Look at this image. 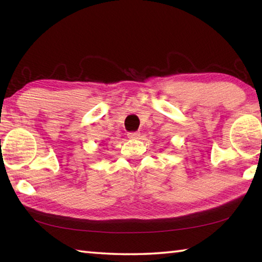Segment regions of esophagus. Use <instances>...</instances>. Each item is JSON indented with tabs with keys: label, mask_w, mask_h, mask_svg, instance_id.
<instances>
[{
	"label": "esophagus",
	"mask_w": 262,
	"mask_h": 262,
	"mask_svg": "<svg viewBox=\"0 0 262 262\" xmlns=\"http://www.w3.org/2000/svg\"><path fill=\"white\" fill-rule=\"evenodd\" d=\"M139 136H140V133H139V132H137V131H135V132H129V133H127V137L131 138V139H136V138H138Z\"/></svg>",
	"instance_id": "obj_1"
}]
</instances>
